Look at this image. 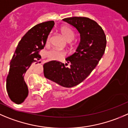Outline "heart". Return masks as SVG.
<instances>
[{"instance_id":"heart-1","label":"heart","mask_w":128,"mask_h":128,"mask_svg":"<svg viewBox=\"0 0 128 128\" xmlns=\"http://www.w3.org/2000/svg\"><path fill=\"white\" fill-rule=\"evenodd\" d=\"M61 32H62L63 36L65 38V39L68 41H71L72 40H74V37H75V32H74V30L68 26H65L62 27L61 28ZM50 40V35H49L46 39L47 44L49 43ZM65 55V53L63 51L56 49V48L51 50L48 52V56L50 59L55 60L61 59Z\"/></svg>"}]
</instances>
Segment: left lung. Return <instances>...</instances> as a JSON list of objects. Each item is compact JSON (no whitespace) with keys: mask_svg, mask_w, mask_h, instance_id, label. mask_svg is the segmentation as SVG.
I'll return each instance as SVG.
<instances>
[{"mask_svg":"<svg viewBox=\"0 0 128 128\" xmlns=\"http://www.w3.org/2000/svg\"><path fill=\"white\" fill-rule=\"evenodd\" d=\"M63 21L74 26L80 33V41L75 53L66 58L70 67L57 61L43 65L46 78L64 87H73L83 82L96 68L106 47V37L102 28L85 17L65 18Z\"/></svg>","mask_w":128,"mask_h":128,"instance_id":"left-lung-1","label":"left lung"}]
</instances>
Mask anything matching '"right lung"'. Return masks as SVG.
Returning a JSON list of instances; mask_svg holds the SVG:
<instances>
[{"label":"right lung","instance_id":"right-lung-1","mask_svg":"<svg viewBox=\"0 0 128 128\" xmlns=\"http://www.w3.org/2000/svg\"><path fill=\"white\" fill-rule=\"evenodd\" d=\"M54 25V21L50 20L34 26L18 44L10 63L6 81L8 97L16 104L22 103L28 96L24 75L30 66L38 60L39 52L44 47L47 38Z\"/></svg>","mask_w":128,"mask_h":128}]
</instances>
